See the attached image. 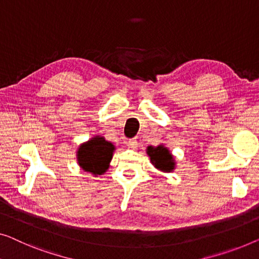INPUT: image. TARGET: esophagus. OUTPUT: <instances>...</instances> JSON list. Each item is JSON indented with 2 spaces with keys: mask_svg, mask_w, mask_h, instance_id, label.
Masks as SVG:
<instances>
[{
  "mask_svg": "<svg viewBox=\"0 0 259 259\" xmlns=\"http://www.w3.org/2000/svg\"><path fill=\"white\" fill-rule=\"evenodd\" d=\"M128 146H129V148L133 149V150H135V149H137L138 143H137V141H136V140H129V142H128Z\"/></svg>",
  "mask_w": 259,
  "mask_h": 259,
  "instance_id": "34e87169",
  "label": "esophagus"
}]
</instances>
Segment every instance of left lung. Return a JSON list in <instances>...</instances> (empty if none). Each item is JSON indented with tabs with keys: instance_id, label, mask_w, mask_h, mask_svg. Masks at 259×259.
<instances>
[{
	"instance_id": "1",
	"label": "left lung",
	"mask_w": 259,
	"mask_h": 259,
	"mask_svg": "<svg viewBox=\"0 0 259 259\" xmlns=\"http://www.w3.org/2000/svg\"><path fill=\"white\" fill-rule=\"evenodd\" d=\"M146 153L150 157V160L154 167L161 172H173L176 168V160L169 150L163 144L158 146H148Z\"/></svg>"
}]
</instances>
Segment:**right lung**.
I'll return each mask as SVG.
<instances>
[{"label":"right lung","mask_w":259,"mask_h":259,"mask_svg":"<svg viewBox=\"0 0 259 259\" xmlns=\"http://www.w3.org/2000/svg\"><path fill=\"white\" fill-rule=\"evenodd\" d=\"M115 151V145L102 136H94L90 141L80 144L76 151V160L83 171L95 177L101 176L109 168Z\"/></svg>","instance_id":"obj_1"}]
</instances>
